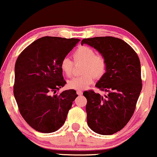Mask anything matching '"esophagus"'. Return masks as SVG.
<instances>
[{"instance_id":"1","label":"esophagus","mask_w":157,"mask_h":157,"mask_svg":"<svg viewBox=\"0 0 157 157\" xmlns=\"http://www.w3.org/2000/svg\"><path fill=\"white\" fill-rule=\"evenodd\" d=\"M77 94L79 95V96H80V95L82 94V91H77Z\"/></svg>"}]
</instances>
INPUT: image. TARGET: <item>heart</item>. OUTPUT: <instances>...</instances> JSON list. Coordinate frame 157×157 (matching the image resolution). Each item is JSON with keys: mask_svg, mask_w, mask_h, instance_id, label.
Masks as SVG:
<instances>
[{"mask_svg": "<svg viewBox=\"0 0 157 157\" xmlns=\"http://www.w3.org/2000/svg\"><path fill=\"white\" fill-rule=\"evenodd\" d=\"M72 57L75 62H84L82 72L83 75L73 77L68 82V87L71 89L80 91L87 89L92 84L94 77L101 78L105 75L107 68V62L102 55H97L93 48L88 46H80L75 50ZM61 71L66 77L72 75L73 61L67 57L62 59L60 63Z\"/></svg>", "mask_w": 157, "mask_h": 157, "instance_id": "heart-1", "label": "heart"}]
</instances>
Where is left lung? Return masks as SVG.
Returning a JSON list of instances; mask_svg holds the SVG:
<instances>
[{
    "instance_id": "1",
    "label": "left lung",
    "mask_w": 157,
    "mask_h": 157,
    "mask_svg": "<svg viewBox=\"0 0 157 157\" xmlns=\"http://www.w3.org/2000/svg\"><path fill=\"white\" fill-rule=\"evenodd\" d=\"M105 58V75L96 84L101 96L92 90L83 92L87 123L91 130L102 135H111L125 127L136 109L142 84L141 66L137 54L127 43L113 37L83 39Z\"/></svg>"
}]
</instances>
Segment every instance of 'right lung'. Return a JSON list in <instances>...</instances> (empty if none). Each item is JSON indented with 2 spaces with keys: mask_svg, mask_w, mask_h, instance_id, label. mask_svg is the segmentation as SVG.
<instances>
[{
  "mask_svg": "<svg viewBox=\"0 0 157 157\" xmlns=\"http://www.w3.org/2000/svg\"><path fill=\"white\" fill-rule=\"evenodd\" d=\"M79 41L43 37L27 46L16 60L14 96L21 116L39 132H55L62 127L77 97L74 89L55 93L66 83L60 61Z\"/></svg>",
  "mask_w": 157,
  "mask_h": 157,
  "instance_id": "1",
  "label": "right lung"
}]
</instances>
